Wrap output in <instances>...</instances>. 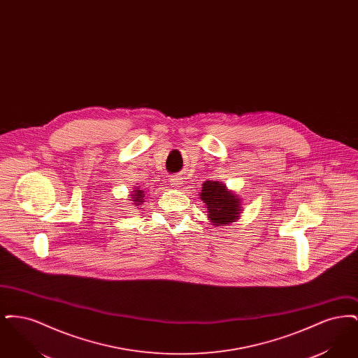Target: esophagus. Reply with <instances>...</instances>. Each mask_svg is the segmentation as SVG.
Listing matches in <instances>:
<instances>
[{
	"mask_svg": "<svg viewBox=\"0 0 358 358\" xmlns=\"http://www.w3.org/2000/svg\"><path fill=\"white\" fill-rule=\"evenodd\" d=\"M171 184L174 187H181V178H178V177H173L171 180Z\"/></svg>",
	"mask_w": 358,
	"mask_h": 358,
	"instance_id": "34e87169",
	"label": "esophagus"
}]
</instances>
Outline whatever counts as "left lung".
I'll use <instances>...</instances> for the list:
<instances>
[{
  "label": "left lung",
  "instance_id": "8db88e82",
  "mask_svg": "<svg viewBox=\"0 0 358 358\" xmlns=\"http://www.w3.org/2000/svg\"><path fill=\"white\" fill-rule=\"evenodd\" d=\"M200 199L206 205L208 217L212 222H232L240 215V200L219 181H205Z\"/></svg>",
  "mask_w": 358,
  "mask_h": 358
}]
</instances>
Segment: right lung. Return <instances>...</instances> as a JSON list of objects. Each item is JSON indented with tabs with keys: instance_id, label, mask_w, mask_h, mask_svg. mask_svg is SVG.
Segmentation results:
<instances>
[{
	"instance_id": "1",
	"label": "right lung",
	"mask_w": 358,
	"mask_h": 358,
	"mask_svg": "<svg viewBox=\"0 0 358 358\" xmlns=\"http://www.w3.org/2000/svg\"><path fill=\"white\" fill-rule=\"evenodd\" d=\"M133 197H130V200L133 201V205H139L143 203V190H141L139 187H138V190H134V193L131 194Z\"/></svg>"
}]
</instances>
